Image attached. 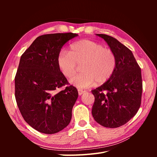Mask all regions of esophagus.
Listing matches in <instances>:
<instances>
[{
    "label": "esophagus",
    "instance_id": "34e87169",
    "mask_svg": "<svg viewBox=\"0 0 157 157\" xmlns=\"http://www.w3.org/2000/svg\"><path fill=\"white\" fill-rule=\"evenodd\" d=\"M85 92L84 90H78V95L79 96H81L82 94H83Z\"/></svg>",
    "mask_w": 157,
    "mask_h": 157
}]
</instances>
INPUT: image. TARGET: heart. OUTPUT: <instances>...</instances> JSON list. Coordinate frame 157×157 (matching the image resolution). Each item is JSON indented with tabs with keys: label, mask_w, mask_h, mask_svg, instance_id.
Here are the masks:
<instances>
[{
	"label": "heart",
	"mask_w": 157,
	"mask_h": 157,
	"mask_svg": "<svg viewBox=\"0 0 157 157\" xmlns=\"http://www.w3.org/2000/svg\"><path fill=\"white\" fill-rule=\"evenodd\" d=\"M57 61L61 73L67 78L73 77L77 72V65L82 64V73L70 80L71 84L80 89L92 86L96 82H106L117 66L116 56L111 50L86 39L73 43L70 52L61 50Z\"/></svg>",
	"instance_id": "heart-1"
}]
</instances>
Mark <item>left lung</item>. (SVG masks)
Here are the masks:
<instances>
[{
    "label": "left lung",
    "mask_w": 157,
    "mask_h": 157,
    "mask_svg": "<svg viewBox=\"0 0 157 157\" xmlns=\"http://www.w3.org/2000/svg\"><path fill=\"white\" fill-rule=\"evenodd\" d=\"M105 40L115 54V72L100 86L92 90L95 101L92 116L99 124L117 128L135 116L141 105L142 78L141 69L132 51L115 38L96 34Z\"/></svg>",
    "instance_id": "8db88e82"
}]
</instances>
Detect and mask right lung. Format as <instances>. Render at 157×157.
<instances>
[{"label":"right lung","instance_id":"1","mask_svg":"<svg viewBox=\"0 0 157 157\" xmlns=\"http://www.w3.org/2000/svg\"><path fill=\"white\" fill-rule=\"evenodd\" d=\"M76 33L41 35L22 54L15 77V97L24 120L32 128L46 134H56L67 127L78 98L73 86L58 65L63 46L77 36Z\"/></svg>","mask_w":157,"mask_h":157}]
</instances>
